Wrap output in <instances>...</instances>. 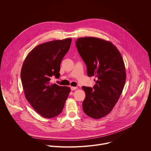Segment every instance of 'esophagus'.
<instances>
[{
	"instance_id": "34e87169",
	"label": "esophagus",
	"mask_w": 151,
	"mask_h": 151,
	"mask_svg": "<svg viewBox=\"0 0 151 151\" xmlns=\"http://www.w3.org/2000/svg\"><path fill=\"white\" fill-rule=\"evenodd\" d=\"M78 88L76 87H70V89L72 91H74V90H76Z\"/></svg>"
}]
</instances>
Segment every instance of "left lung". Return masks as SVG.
I'll return each instance as SVG.
<instances>
[{
  "mask_svg": "<svg viewBox=\"0 0 151 151\" xmlns=\"http://www.w3.org/2000/svg\"><path fill=\"white\" fill-rule=\"evenodd\" d=\"M76 46L88 76L97 78L93 88L82 87L83 112L94 119L101 118L112 111L122 92L126 80L124 60L113 44L100 38L79 37Z\"/></svg>",
  "mask_w": 151,
  "mask_h": 151,
  "instance_id": "1",
  "label": "left lung"
}]
</instances>
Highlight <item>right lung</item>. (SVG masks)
Listing matches in <instances>:
<instances>
[{
    "label": "right lung",
    "instance_id": "right-lung-1",
    "mask_svg": "<svg viewBox=\"0 0 151 151\" xmlns=\"http://www.w3.org/2000/svg\"><path fill=\"white\" fill-rule=\"evenodd\" d=\"M72 39L43 43L27 55L21 70L25 97L42 116L58 115L70 92L68 87L51 83V78L60 77L61 61L70 48Z\"/></svg>",
    "mask_w": 151,
    "mask_h": 151
}]
</instances>
